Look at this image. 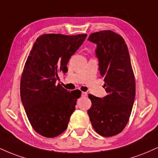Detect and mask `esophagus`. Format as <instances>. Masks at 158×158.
I'll list each match as a JSON object with an SVG mask.
<instances>
[{
	"label": "esophagus",
	"mask_w": 158,
	"mask_h": 158,
	"mask_svg": "<svg viewBox=\"0 0 158 158\" xmlns=\"http://www.w3.org/2000/svg\"><path fill=\"white\" fill-rule=\"evenodd\" d=\"M87 93L86 92H81V97H86Z\"/></svg>",
	"instance_id": "34e87169"
}]
</instances>
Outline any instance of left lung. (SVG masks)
Here are the masks:
<instances>
[{
    "label": "left lung",
    "instance_id": "obj_1",
    "mask_svg": "<svg viewBox=\"0 0 158 158\" xmlns=\"http://www.w3.org/2000/svg\"><path fill=\"white\" fill-rule=\"evenodd\" d=\"M88 40L97 45L99 70L108 94L103 98L89 94L92 104L88 114L99 135L112 137L124 129L135 101V79L129 52L122 36L111 30L94 32Z\"/></svg>",
    "mask_w": 158,
    "mask_h": 158
}]
</instances>
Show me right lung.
<instances>
[{
    "instance_id": "obj_1",
    "label": "right lung",
    "mask_w": 158,
    "mask_h": 158,
    "mask_svg": "<svg viewBox=\"0 0 158 158\" xmlns=\"http://www.w3.org/2000/svg\"><path fill=\"white\" fill-rule=\"evenodd\" d=\"M87 34H44L34 43L21 79L20 92L27 118L33 129L52 138L68 128L81 91L70 92L56 84L59 73L68 71L70 56L82 44Z\"/></svg>"
}]
</instances>
